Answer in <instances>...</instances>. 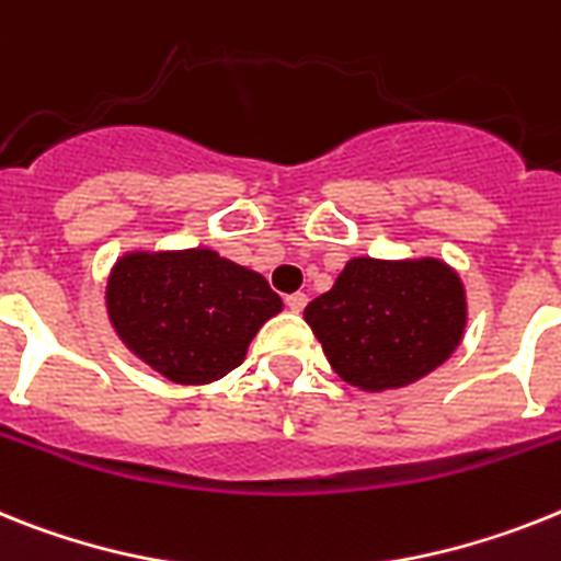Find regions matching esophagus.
Returning <instances> with one entry per match:
<instances>
[{"label": "esophagus", "mask_w": 561, "mask_h": 561, "mask_svg": "<svg viewBox=\"0 0 561 561\" xmlns=\"http://www.w3.org/2000/svg\"><path fill=\"white\" fill-rule=\"evenodd\" d=\"M285 305H288V310H294V313H302L305 305H308V296L290 294V296H285Z\"/></svg>", "instance_id": "34e87169"}]
</instances>
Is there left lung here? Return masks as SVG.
<instances>
[{"label": "left lung", "mask_w": 561, "mask_h": 561, "mask_svg": "<svg viewBox=\"0 0 561 561\" xmlns=\"http://www.w3.org/2000/svg\"><path fill=\"white\" fill-rule=\"evenodd\" d=\"M305 322L347 385L404 388L459 347L468 302L459 273L439 259H351Z\"/></svg>", "instance_id": "8db88e82"}]
</instances>
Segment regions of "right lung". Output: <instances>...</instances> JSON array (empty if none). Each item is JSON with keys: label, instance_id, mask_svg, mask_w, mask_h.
<instances>
[{"label": "right lung", "instance_id": "right-lung-1", "mask_svg": "<svg viewBox=\"0 0 561 561\" xmlns=\"http://www.w3.org/2000/svg\"><path fill=\"white\" fill-rule=\"evenodd\" d=\"M105 302L122 342L176 385H208L239 368L259 328L282 310L265 276L208 248L125 253Z\"/></svg>", "mask_w": 561, "mask_h": 561}]
</instances>
